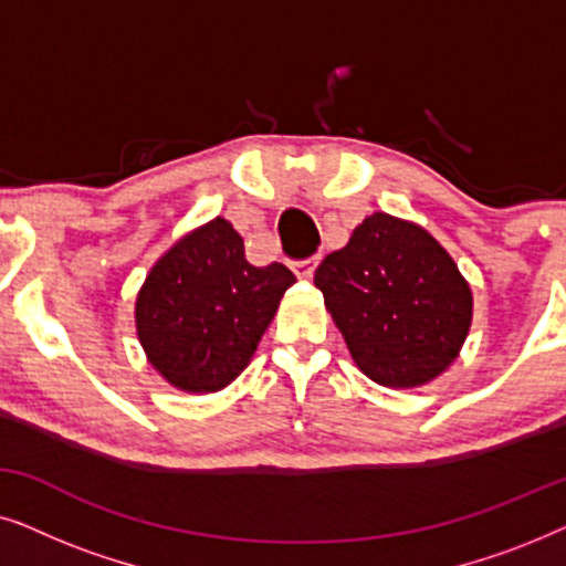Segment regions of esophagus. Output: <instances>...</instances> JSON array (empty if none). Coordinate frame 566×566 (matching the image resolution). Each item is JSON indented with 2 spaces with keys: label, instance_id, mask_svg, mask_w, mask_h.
Here are the masks:
<instances>
[{
  "label": "esophagus",
  "instance_id": "obj_1",
  "mask_svg": "<svg viewBox=\"0 0 566 566\" xmlns=\"http://www.w3.org/2000/svg\"><path fill=\"white\" fill-rule=\"evenodd\" d=\"M316 265H319V258H308V260H298L293 262V273H296V277H301V281H308V277L314 275Z\"/></svg>",
  "mask_w": 566,
  "mask_h": 566
}]
</instances>
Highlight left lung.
<instances>
[{"label": "left lung", "mask_w": 566, "mask_h": 566, "mask_svg": "<svg viewBox=\"0 0 566 566\" xmlns=\"http://www.w3.org/2000/svg\"><path fill=\"white\" fill-rule=\"evenodd\" d=\"M314 285L355 366L389 389H415L443 374L474 316L471 285L446 247L420 223L384 211L324 258Z\"/></svg>", "instance_id": "obj_1"}]
</instances>
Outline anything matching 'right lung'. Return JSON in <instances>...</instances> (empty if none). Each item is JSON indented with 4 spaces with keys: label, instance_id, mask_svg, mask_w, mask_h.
<instances>
[{
    "label": "right lung",
    "instance_id": "1",
    "mask_svg": "<svg viewBox=\"0 0 566 566\" xmlns=\"http://www.w3.org/2000/svg\"><path fill=\"white\" fill-rule=\"evenodd\" d=\"M296 275L254 268L227 219L188 231L154 262L136 296L146 360L175 389L213 394L250 366Z\"/></svg>",
    "mask_w": 566,
    "mask_h": 566
}]
</instances>
